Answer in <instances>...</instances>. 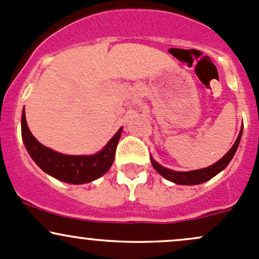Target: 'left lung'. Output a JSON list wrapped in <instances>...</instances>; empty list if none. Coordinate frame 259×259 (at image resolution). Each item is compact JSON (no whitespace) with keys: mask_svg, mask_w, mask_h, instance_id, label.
<instances>
[{"mask_svg":"<svg viewBox=\"0 0 259 259\" xmlns=\"http://www.w3.org/2000/svg\"><path fill=\"white\" fill-rule=\"evenodd\" d=\"M242 138V130L239 132L238 138H237L236 143H234L233 146L229 149L228 153L218 160L217 163H214L213 165L208 166V168L204 169H198V170H192V171H176L170 170V169H166L164 166H161L160 164L156 163L153 158H151V164H153L154 169L158 171L160 176H163L164 178L170 180V182L176 183V184H182V185H195L200 184V183H204L207 180L213 178L214 176L219 173V171L223 170L227 165L229 164V161L232 160V158L236 154L237 148H238L239 142H241Z\"/></svg>","mask_w":259,"mask_h":259,"instance_id":"left-lung-1","label":"left lung"}]
</instances>
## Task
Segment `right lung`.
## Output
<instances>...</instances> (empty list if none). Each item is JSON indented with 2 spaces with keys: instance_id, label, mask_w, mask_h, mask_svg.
<instances>
[{
  "instance_id": "right-lung-1",
  "label": "right lung",
  "mask_w": 259,
  "mask_h": 259,
  "mask_svg": "<svg viewBox=\"0 0 259 259\" xmlns=\"http://www.w3.org/2000/svg\"><path fill=\"white\" fill-rule=\"evenodd\" d=\"M21 132L28 154L44 171L65 183L83 184L100 178L110 169L121 135V127L108 145L95 155H65L44 146L31 134L26 122L25 110L21 119Z\"/></svg>"
}]
</instances>
